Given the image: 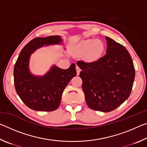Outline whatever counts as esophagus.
Returning <instances> with one entry per match:
<instances>
[{"label": "esophagus", "mask_w": 147, "mask_h": 147, "mask_svg": "<svg viewBox=\"0 0 147 147\" xmlns=\"http://www.w3.org/2000/svg\"><path fill=\"white\" fill-rule=\"evenodd\" d=\"M76 70L77 74H78V75H79V74H80V73L81 69H80V68L78 65H76Z\"/></svg>", "instance_id": "1"}]
</instances>
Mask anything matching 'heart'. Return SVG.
<instances>
[{
  "label": "heart",
  "mask_w": 147,
  "mask_h": 147,
  "mask_svg": "<svg viewBox=\"0 0 147 147\" xmlns=\"http://www.w3.org/2000/svg\"><path fill=\"white\" fill-rule=\"evenodd\" d=\"M104 51V45L101 41L95 39H85L80 42L76 47L77 55L87 54L90 61H97L101 58Z\"/></svg>",
  "instance_id": "1"
}]
</instances>
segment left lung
I'll return each instance as SVG.
<instances>
[{
  "mask_svg": "<svg viewBox=\"0 0 147 147\" xmlns=\"http://www.w3.org/2000/svg\"><path fill=\"white\" fill-rule=\"evenodd\" d=\"M106 54L93 62L78 61L82 89L89 108L102 112L113 111L130 96L135 69L125 47L106 37Z\"/></svg>",
  "mask_w": 147,
  "mask_h": 147,
  "instance_id": "1",
  "label": "left lung"
}]
</instances>
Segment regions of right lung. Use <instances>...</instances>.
<instances>
[{
	"label": "right lung",
	"instance_id": "right-lung-1",
	"mask_svg": "<svg viewBox=\"0 0 147 147\" xmlns=\"http://www.w3.org/2000/svg\"><path fill=\"white\" fill-rule=\"evenodd\" d=\"M62 43L63 39L59 36L34 38L22 49L15 64L13 76L16 92L22 101L33 110H56L60 104L65 88L76 75L74 63L67 69L53 65L43 76L34 75L30 71V58L36 50Z\"/></svg>",
	"mask_w": 147,
	"mask_h": 147
}]
</instances>
